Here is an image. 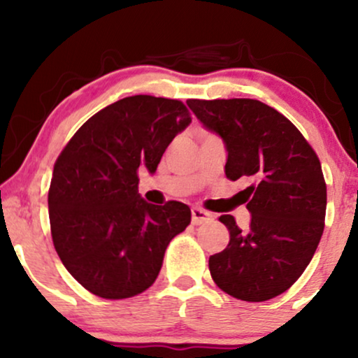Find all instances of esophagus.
Wrapping results in <instances>:
<instances>
[{"instance_id":"obj_1","label":"esophagus","mask_w":358,"mask_h":358,"mask_svg":"<svg viewBox=\"0 0 358 358\" xmlns=\"http://www.w3.org/2000/svg\"><path fill=\"white\" fill-rule=\"evenodd\" d=\"M212 219V213L207 212V210H202V208L199 207H193L192 208V224L193 225H200V224H205L207 220Z\"/></svg>"}]
</instances>
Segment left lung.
<instances>
[{"label":"left lung","instance_id":"obj_1","mask_svg":"<svg viewBox=\"0 0 358 358\" xmlns=\"http://www.w3.org/2000/svg\"><path fill=\"white\" fill-rule=\"evenodd\" d=\"M187 104L224 141L227 178L254 182L244 190L248 231L232 215L219 219L231 241L208 259L213 281L242 301H268L301 276L322 239L327 185L318 156L289 119L261 101Z\"/></svg>","mask_w":358,"mask_h":358}]
</instances>
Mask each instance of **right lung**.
Segmentation results:
<instances>
[{"label": "right lung", "instance_id": "1", "mask_svg": "<svg viewBox=\"0 0 358 358\" xmlns=\"http://www.w3.org/2000/svg\"><path fill=\"white\" fill-rule=\"evenodd\" d=\"M190 122L180 101L124 97L85 121L57 158L48 190L53 245L90 293H143L158 278L170 241L190 224L188 205H153L138 193L139 168L153 175Z\"/></svg>", "mask_w": 358, "mask_h": 358}]
</instances>
